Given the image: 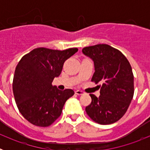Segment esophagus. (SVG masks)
Masks as SVG:
<instances>
[{"instance_id": "34e87169", "label": "esophagus", "mask_w": 150, "mask_h": 150, "mask_svg": "<svg viewBox=\"0 0 150 150\" xmlns=\"http://www.w3.org/2000/svg\"><path fill=\"white\" fill-rule=\"evenodd\" d=\"M75 94L78 95H84V91H81V90H76V91H75Z\"/></svg>"}]
</instances>
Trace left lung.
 Wrapping results in <instances>:
<instances>
[{"label": "left lung", "instance_id": "left-lung-1", "mask_svg": "<svg viewBox=\"0 0 150 150\" xmlns=\"http://www.w3.org/2000/svg\"><path fill=\"white\" fill-rule=\"evenodd\" d=\"M83 53L94 62L91 81L102 83L100 96L91 94V104L86 107L88 116L95 122L110 125L126 112L134 95V75L129 62L120 50L107 44L83 49Z\"/></svg>", "mask_w": 150, "mask_h": 150}]
</instances>
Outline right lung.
<instances>
[{
	"label": "right lung",
	"instance_id": "right-lung-1",
	"mask_svg": "<svg viewBox=\"0 0 150 150\" xmlns=\"http://www.w3.org/2000/svg\"><path fill=\"white\" fill-rule=\"evenodd\" d=\"M77 48L55 50L40 47L22 57L13 76V91L21 114L31 124L50 126L61 116L72 89H58L52 83L62 71L64 63Z\"/></svg>",
	"mask_w": 150,
	"mask_h": 150
}]
</instances>
